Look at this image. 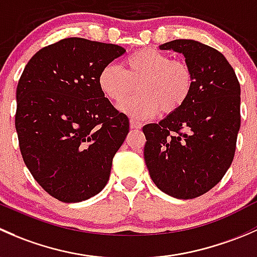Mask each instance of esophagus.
I'll use <instances>...</instances> for the list:
<instances>
[{"label":"esophagus","mask_w":257,"mask_h":257,"mask_svg":"<svg viewBox=\"0 0 257 257\" xmlns=\"http://www.w3.org/2000/svg\"><path fill=\"white\" fill-rule=\"evenodd\" d=\"M130 127H131V128H141L142 127V122H140V121L131 118V120H130Z\"/></svg>","instance_id":"obj_1"}]
</instances>
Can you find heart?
<instances>
[{
	"mask_svg": "<svg viewBox=\"0 0 257 257\" xmlns=\"http://www.w3.org/2000/svg\"><path fill=\"white\" fill-rule=\"evenodd\" d=\"M125 69L106 64L97 75L100 91L113 105H121L139 88L140 96L120 111L137 121L150 120L162 112H176L192 94L194 75L187 63L172 60L153 48L139 49L123 60Z\"/></svg>",
	"mask_w": 257,
	"mask_h": 257,
	"instance_id": "1",
	"label": "heart"
}]
</instances>
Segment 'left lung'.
<instances>
[{
	"label": "left lung",
	"instance_id": "obj_1",
	"mask_svg": "<svg viewBox=\"0 0 257 257\" xmlns=\"http://www.w3.org/2000/svg\"><path fill=\"white\" fill-rule=\"evenodd\" d=\"M186 58L194 86L186 104L144 126L145 162L158 189L193 199L215 187L231 165L240 128V84L226 58L193 39L161 44Z\"/></svg>",
	"mask_w": 257,
	"mask_h": 257
}]
</instances>
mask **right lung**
Segmentation results:
<instances>
[{
    "label": "right lung",
    "instance_id": "obj_1",
    "mask_svg": "<svg viewBox=\"0 0 257 257\" xmlns=\"http://www.w3.org/2000/svg\"><path fill=\"white\" fill-rule=\"evenodd\" d=\"M125 48L84 38L44 47L16 91V131L33 178L55 199L78 203L101 192L130 122L100 91L97 75Z\"/></svg>",
    "mask_w": 257,
    "mask_h": 257
}]
</instances>
